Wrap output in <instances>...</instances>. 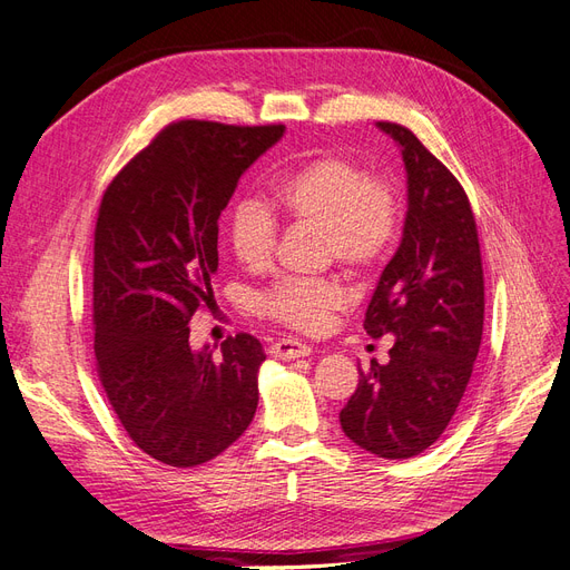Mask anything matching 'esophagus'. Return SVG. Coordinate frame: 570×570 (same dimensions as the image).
<instances>
[{
  "mask_svg": "<svg viewBox=\"0 0 570 570\" xmlns=\"http://www.w3.org/2000/svg\"><path fill=\"white\" fill-rule=\"evenodd\" d=\"M268 354L275 356V358L292 361V358H299V356H308V354H312V347H308V344L297 342V340H278L268 350Z\"/></svg>",
  "mask_w": 570,
  "mask_h": 570,
  "instance_id": "esophagus-1",
  "label": "esophagus"
}]
</instances>
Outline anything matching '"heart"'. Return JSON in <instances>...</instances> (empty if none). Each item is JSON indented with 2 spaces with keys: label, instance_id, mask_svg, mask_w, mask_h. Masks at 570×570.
Here are the masks:
<instances>
[{
  "label": "heart",
  "instance_id": "heart-1",
  "mask_svg": "<svg viewBox=\"0 0 570 570\" xmlns=\"http://www.w3.org/2000/svg\"><path fill=\"white\" fill-rule=\"evenodd\" d=\"M271 213L295 226L321 230L325 256L352 273H366L381 262L396 233V204L390 187L333 154L275 178L266 209L256 202L235 206L228 218L230 249L249 271L264 268L273 256ZM344 304L347 292L335 281H281L258 297V312L292 331L318 333Z\"/></svg>",
  "mask_w": 570,
  "mask_h": 570
}]
</instances>
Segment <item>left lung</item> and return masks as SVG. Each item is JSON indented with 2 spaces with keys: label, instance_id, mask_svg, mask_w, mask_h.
Listing matches in <instances>:
<instances>
[{
  "label": "left lung",
  "instance_id": "8db88e82",
  "mask_svg": "<svg viewBox=\"0 0 570 570\" xmlns=\"http://www.w3.org/2000/svg\"><path fill=\"white\" fill-rule=\"evenodd\" d=\"M402 151L406 218L402 243L366 308L371 337H394L387 364L358 371L340 425L383 459L425 452L471 381L485 318L475 218L459 180L409 128L375 124Z\"/></svg>",
  "mask_w": 570,
  "mask_h": 570
}]
</instances>
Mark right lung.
<instances>
[{"label": "right lung", "instance_id": "add662e5", "mask_svg": "<svg viewBox=\"0 0 570 570\" xmlns=\"http://www.w3.org/2000/svg\"><path fill=\"white\" fill-rule=\"evenodd\" d=\"M285 126L178 120L120 170L95 228V356L120 425L176 469L212 461L258 404L262 342L239 333L189 347V318L216 306L218 218L237 180Z\"/></svg>", "mask_w": 570, "mask_h": 570}]
</instances>
